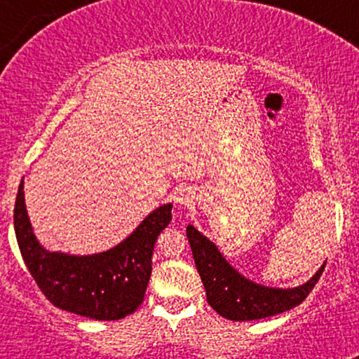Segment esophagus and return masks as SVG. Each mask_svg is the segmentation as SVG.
Returning a JSON list of instances; mask_svg holds the SVG:
<instances>
[{"label":"esophagus","mask_w":359,"mask_h":359,"mask_svg":"<svg viewBox=\"0 0 359 359\" xmlns=\"http://www.w3.org/2000/svg\"><path fill=\"white\" fill-rule=\"evenodd\" d=\"M175 203L179 205H189L192 203V196H191V191H187V189H180V191L175 192L174 196Z\"/></svg>","instance_id":"esophagus-1"}]
</instances>
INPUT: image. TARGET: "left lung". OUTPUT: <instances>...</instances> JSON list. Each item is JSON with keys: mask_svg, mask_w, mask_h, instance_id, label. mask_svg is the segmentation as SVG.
I'll return each mask as SVG.
<instances>
[{"mask_svg": "<svg viewBox=\"0 0 359 359\" xmlns=\"http://www.w3.org/2000/svg\"><path fill=\"white\" fill-rule=\"evenodd\" d=\"M187 240L203 280L208 302L217 314L229 320H255L282 314L304 302L312 292L324 266L304 285L271 288L245 278L226 262L221 251L192 224L187 226Z\"/></svg>", "mask_w": 359, "mask_h": 359, "instance_id": "obj_1", "label": "left lung"}]
</instances>
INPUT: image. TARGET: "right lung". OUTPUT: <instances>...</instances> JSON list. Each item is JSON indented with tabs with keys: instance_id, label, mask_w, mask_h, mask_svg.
Instances as JSON below:
<instances>
[{
	"instance_id": "right-lung-1",
	"label": "right lung",
	"mask_w": 359,
	"mask_h": 359,
	"mask_svg": "<svg viewBox=\"0 0 359 359\" xmlns=\"http://www.w3.org/2000/svg\"><path fill=\"white\" fill-rule=\"evenodd\" d=\"M13 221L25 265L53 306L89 319L116 320L133 314L143 302L155 241L172 221V204L148 214L114 248L84 257L47 251L40 245L28 219L23 180Z\"/></svg>"
}]
</instances>
